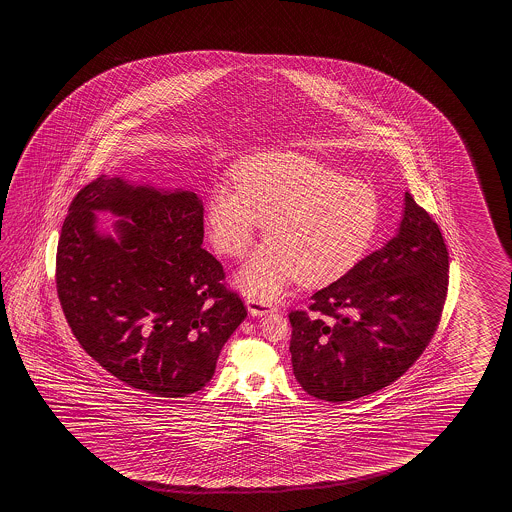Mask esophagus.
Listing matches in <instances>:
<instances>
[{
    "label": "esophagus",
    "instance_id": "1",
    "mask_svg": "<svg viewBox=\"0 0 512 512\" xmlns=\"http://www.w3.org/2000/svg\"><path fill=\"white\" fill-rule=\"evenodd\" d=\"M246 306H248V313H250L251 317H264V315H268V313L273 311V306H271L270 302L262 299H248Z\"/></svg>",
    "mask_w": 512,
    "mask_h": 512
}]
</instances>
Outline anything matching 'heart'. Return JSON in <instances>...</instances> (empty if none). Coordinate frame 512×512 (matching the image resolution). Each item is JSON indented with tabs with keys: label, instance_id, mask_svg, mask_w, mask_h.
<instances>
[{
	"label": "heart",
	"instance_id": "heart-1",
	"mask_svg": "<svg viewBox=\"0 0 512 512\" xmlns=\"http://www.w3.org/2000/svg\"><path fill=\"white\" fill-rule=\"evenodd\" d=\"M233 188L208 201L215 250L241 259L262 228L268 244L242 268L237 284L253 299L277 297L290 282L322 288L364 257L377 233L380 204L369 184L300 154L253 155L233 170Z\"/></svg>",
	"mask_w": 512,
	"mask_h": 512
}]
</instances>
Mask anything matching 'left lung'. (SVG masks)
<instances>
[{
  "instance_id": "1",
  "label": "left lung",
  "mask_w": 512,
  "mask_h": 512,
  "mask_svg": "<svg viewBox=\"0 0 512 512\" xmlns=\"http://www.w3.org/2000/svg\"><path fill=\"white\" fill-rule=\"evenodd\" d=\"M449 255L438 224L405 193L393 239L291 311V364L308 395L344 404L402 377L444 309Z\"/></svg>"
}]
</instances>
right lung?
Segmentation results:
<instances>
[{
	"label": "right lung",
	"mask_w": 512,
	"mask_h": 512,
	"mask_svg": "<svg viewBox=\"0 0 512 512\" xmlns=\"http://www.w3.org/2000/svg\"><path fill=\"white\" fill-rule=\"evenodd\" d=\"M203 201L101 175L74 197L56 255L58 297L81 348L110 375L150 395L203 389L222 346L246 319L203 246ZM97 211L120 217L101 233Z\"/></svg>",
	"instance_id": "1"
}]
</instances>
